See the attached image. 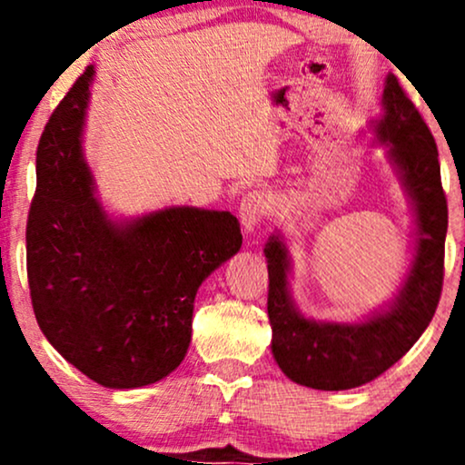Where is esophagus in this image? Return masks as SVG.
<instances>
[{"mask_svg":"<svg viewBox=\"0 0 465 465\" xmlns=\"http://www.w3.org/2000/svg\"><path fill=\"white\" fill-rule=\"evenodd\" d=\"M269 210H271V199L262 190H253L249 192V194H244L242 201H240V210H238L240 223H242L244 232H253V229L262 223V218L269 214Z\"/></svg>","mask_w":465,"mask_h":465,"instance_id":"1","label":"esophagus"}]
</instances>
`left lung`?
Instances as JSON below:
<instances>
[{
    "instance_id": "8db88e82",
    "label": "left lung",
    "mask_w": 465,
    "mask_h": 465,
    "mask_svg": "<svg viewBox=\"0 0 465 465\" xmlns=\"http://www.w3.org/2000/svg\"><path fill=\"white\" fill-rule=\"evenodd\" d=\"M381 104L382 115L371 122V131L387 148L415 216V253L396 297L362 322H314L291 297L284 236L275 232L264 244L273 359L292 382L322 391L354 389L385 373L429 328L441 295L448 205L435 140L393 74Z\"/></svg>"
}]
</instances>
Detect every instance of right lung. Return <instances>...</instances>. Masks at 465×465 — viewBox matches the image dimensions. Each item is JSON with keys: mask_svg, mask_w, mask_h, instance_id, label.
Returning <instances> with one entry per match:
<instances>
[{"mask_svg": "<svg viewBox=\"0 0 465 465\" xmlns=\"http://www.w3.org/2000/svg\"><path fill=\"white\" fill-rule=\"evenodd\" d=\"M94 67L84 69L36 148L25 253L32 308L52 348L109 389L162 381L185 359L194 297L242 244L229 212L173 205L114 221L83 154Z\"/></svg>", "mask_w": 465, "mask_h": 465, "instance_id": "right-lung-1", "label": "right lung"}]
</instances>
